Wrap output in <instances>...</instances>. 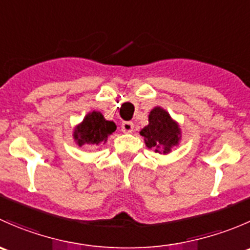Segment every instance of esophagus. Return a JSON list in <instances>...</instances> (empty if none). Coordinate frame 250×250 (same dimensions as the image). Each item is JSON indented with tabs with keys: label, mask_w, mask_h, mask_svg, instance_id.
I'll use <instances>...</instances> for the list:
<instances>
[{
	"label": "esophagus",
	"mask_w": 250,
	"mask_h": 250,
	"mask_svg": "<svg viewBox=\"0 0 250 250\" xmlns=\"http://www.w3.org/2000/svg\"><path fill=\"white\" fill-rule=\"evenodd\" d=\"M133 129H134V125L132 122H123L122 125H121V130L123 133H132Z\"/></svg>",
	"instance_id": "obj_1"
}]
</instances>
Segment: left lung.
Wrapping results in <instances>:
<instances>
[{"label":"left lung","instance_id":"obj_1","mask_svg":"<svg viewBox=\"0 0 250 250\" xmlns=\"http://www.w3.org/2000/svg\"><path fill=\"white\" fill-rule=\"evenodd\" d=\"M146 147L160 155H168L181 141V128L167 110L155 106L148 113V125L140 130Z\"/></svg>","mask_w":250,"mask_h":250}]
</instances>
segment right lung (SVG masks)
Segmentation results:
<instances>
[{
    "instance_id": "add662e5",
    "label": "right lung",
    "mask_w": 250,
    "mask_h": 250,
    "mask_svg": "<svg viewBox=\"0 0 250 250\" xmlns=\"http://www.w3.org/2000/svg\"><path fill=\"white\" fill-rule=\"evenodd\" d=\"M117 125L107 121L100 111H90L84 116L82 122L75 125L72 138L78 146L104 145L107 138L116 130Z\"/></svg>"
}]
</instances>
